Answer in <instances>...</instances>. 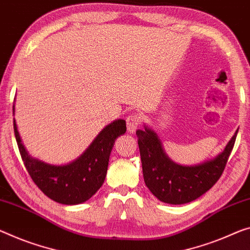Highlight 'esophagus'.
I'll use <instances>...</instances> for the list:
<instances>
[{
	"mask_svg": "<svg viewBox=\"0 0 250 250\" xmlns=\"http://www.w3.org/2000/svg\"><path fill=\"white\" fill-rule=\"evenodd\" d=\"M126 124H127V130L128 133H135L138 126L141 124V117L138 115H129V116L126 118Z\"/></svg>",
	"mask_w": 250,
	"mask_h": 250,
	"instance_id": "obj_1",
	"label": "esophagus"
}]
</instances>
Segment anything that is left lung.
I'll return each mask as SVG.
<instances>
[{"mask_svg": "<svg viewBox=\"0 0 250 250\" xmlns=\"http://www.w3.org/2000/svg\"><path fill=\"white\" fill-rule=\"evenodd\" d=\"M238 129L217 156L194 165L175 163L165 152L162 141L154 129L144 124L138 129V147L144 181L160 201L168 205H184L205 194L214 186L229 159Z\"/></svg>", "mask_w": 250, "mask_h": 250, "instance_id": "1", "label": "left lung"}]
</instances>
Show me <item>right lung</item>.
<instances>
[{
	"mask_svg": "<svg viewBox=\"0 0 250 250\" xmlns=\"http://www.w3.org/2000/svg\"><path fill=\"white\" fill-rule=\"evenodd\" d=\"M15 106H13V115ZM126 132V122L105 126L80 156L67 164H49L32 157L22 143L14 118V134L24 167L38 188L51 200L74 206L93 197L105 181L115 141Z\"/></svg>",
	"mask_w": 250,
	"mask_h": 250,
	"instance_id": "right-lung-1",
	"label": "right lung"
}]
</instances>
